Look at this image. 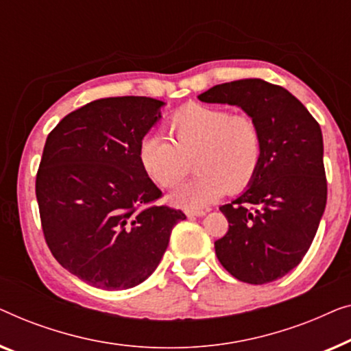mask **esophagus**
Returning <instances> with one entry per match:
<instances>
[{"mask_svg":"<svg viewBox=\"0 0 351 351\" xmlns=\"http://www.w3.org/2000/svg\"><path fill=\"white\" fill-rule=\"evenodd\" d=\"M186 215L189 216V218H194V216H204V215H205V210H194V208H187V210H186Z\"/></svg>","mask_w":351,"mask_h":351,"instance_id":"obj_1","label":"esophagus"}]
</instances>
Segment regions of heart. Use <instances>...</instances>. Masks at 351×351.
Returning a JSON list of instances; mask_svg holds the SVG:
<instances>
[{"instance_id": "b5f03b06", "label": "heart", "mask_w": 351, "mask_h": 351, "mask_svg": "<svg viewBox=\"0 0 351 351\" xmlns=\"http://www.w3.org/2000/svg\"><path fill=\"white\" fill-rule=\"evenodd\" d=\"M170 141L151 135L141 141L138 159L145 175L160 189H175L191 171L197 176L178 192L186 208H204L227 191H245L264 159L263 127L248 112L187 103L167 121Z\"/></svg>"}]
</instances>
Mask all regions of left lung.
<instances>
[{
	"mask_svg": "<svg viewBox=\"0 0 351 351\" xmlns=\"http://www.w3.org/2000/svg\"><path fill=\"white\" fill-rule=\"evenodd\" d=\"M199 100L240 106L263 127V164L248 189L219 208L229 230L215 251L237 280L270 283L298 267L324 213L322 128L298 98L263 79L219 84Z\"/></svg>",
	"mask_w": 351,
	"mask_h": 351,
	"instance_id": "left-lung-1",
	"label": "left lung"
}]
</instances>
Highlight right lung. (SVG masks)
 Returning a JSON list of instances; mask_svg holds the SVG:
<instances>
[{
  "label": "right lung",
  "instance_id": "add662e5",
  "mask_svg": "<svg viewBox=\"0 0 351 351\" xmlns=\"http://www.w3.org/2000/svg\"><path fill=\"white\" fill-rule=\"evenodd\" d=\"M162 106L149 97L100 98L63 117L44 145L36 175L44 239L62 267L95 288L143 283L186 219L154 205L162 191L138 159Z\"/></svg>",
  "mask_w": 351,
  "mask_h": 351
}]
</instances>
